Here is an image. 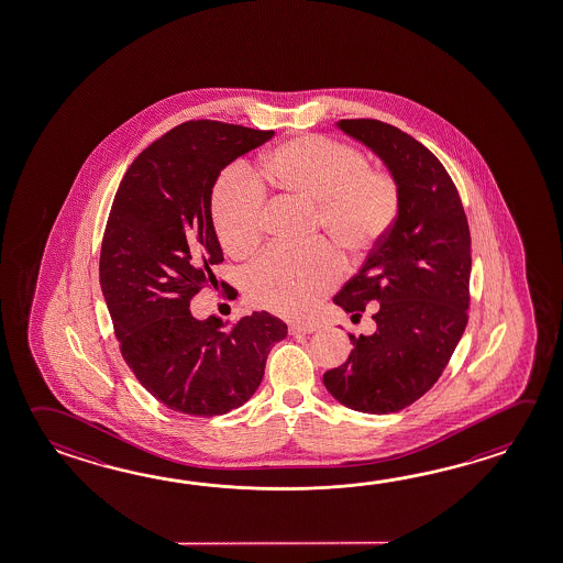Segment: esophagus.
Listing matches in <instances>:
<instances>
[{
	"label": "esophagus",
	"instance_id": "obj_1",
	"mask_svg": "<svg viewBox=\"0 0 563 563\" xmlns=\"http://www.w3.org/2000/svg\"><path fill=\"white\" fill-rule=\"evenodd\" d=\"M314 330H317V324H298V322H292V324L288 327L290 334H310V332H314Z\"/></svg>",
	"mask_w": 563,
	"mask_h": 563
}]
</instances>
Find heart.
<instances>
[{"label": "heart", "mask_w": 563, "mask_h": 563, "mask_svg": "<svg viewBox=\"0 0 563 563\" xmlns=\"http://www.w3.org/2000/svg\"><path fill=\"white\" fill-rule=\"evenodd\" d=\"M261 179L288 197L314 205L312 233L340 255L361 256L380 243L400 212V187L388 170L371 169L358 148L302 135L266 153ZM212 224L229 255L249 256L263 241L266 195L244 167L224 170L212 189ZM339 266L324 244L271 249L244 273L249 302L300 319L336 285Z\"/></svg>", "instance_id": "b5f03b06"}]
</instances>
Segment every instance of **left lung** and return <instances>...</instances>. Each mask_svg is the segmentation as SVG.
Masks as SVG:
<instances>
[{"mask_svg":"<svg viewBox=\"0 0 563 563\" xmlns=\"http://www.w3.org/2000/svg\"><path fill=\"white\" fill-rule=\"evenodd\" d=\"M346 135L374 151L400 187V212L334 302L346 312L376 305V332L351 336L349 361L324 372L340 404L390 415L442 376L470 307V227L456 185L430 148L376 119H342Z\"/></svg>","mask_w":563,"mask_h":563,"instance_id":"8db88e82","label":"left lung"}]
</instances>
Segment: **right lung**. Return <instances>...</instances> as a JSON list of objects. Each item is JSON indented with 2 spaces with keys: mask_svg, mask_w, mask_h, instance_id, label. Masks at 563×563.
<instances>
[{
  "mask_svg": "<svg viewBox=\"0 0 563 563\" xmlns=\"http://www.w3.org/2000/svg\"><path fill=\"white\" fill-rule=\"evenodd\" d=\"M273 135L209 119L180 123L131 163L111 205L99 280L119 349L141 386L175 412L207 418L243 406L273 344L287 336V324L265 310L224 329L189 308L217 285L212 266L223 263L212 187Z\"/></svg>",
  "mask_w": 563,
  "mask_h": 563,
  "instance_id": "right-lung-1",
  "label": "right lung"
}]
</instances>
